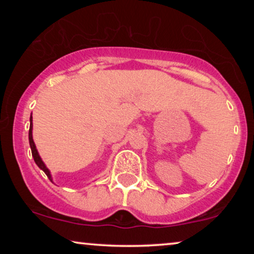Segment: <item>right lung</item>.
<instances>
[{
  "instance_id": "1",
  "label": "right lung",
  "mask_w": 254,
  "mask_h": 254,
  "mask_svg": "<svg viewBox=\"0 0 254 254\" xmlns=\"http://www.w3.org/2000/svg\"><path fill=\"white\" fill-rule=\"evenodd\" d=\"M29 141H30V147H31V151H32V156H33L34 162H36V164L39 166V168L43 170L45 173H46V176L48 177V179H50L51 182H53V180H52V176H51L50 170L47 169V166L45 165V163L43 162V159L40 158V156H39V154H38V150H37V148H36V144H34V142H33V137H32V114H31V117H30Z\"/></svg>"
}]
</instances>
